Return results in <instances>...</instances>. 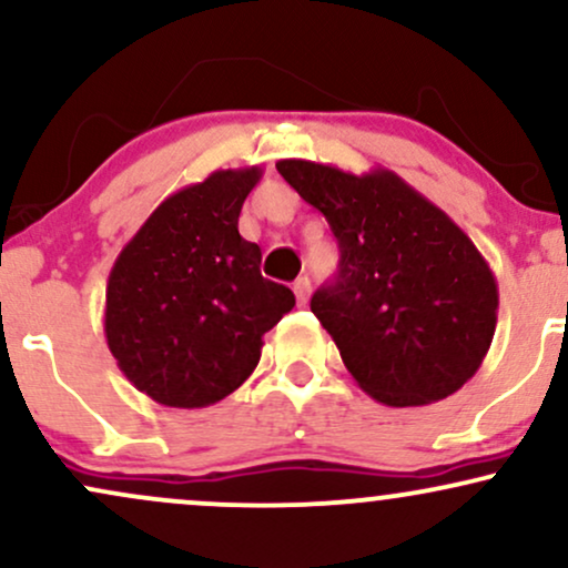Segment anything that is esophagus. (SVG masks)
<instances>
[{"label": "esophagus", "instance_id": "1", "mask_svg": "<svg viewBox=\"0 0 568 568\" xmlns=\"http://www.w3.org/2000/svg\"><path fill=\"white\" fill-rule=\"evenodd\" d=\"M293 293H296V298H298V304H306L310 302V293H312V283H310V277H298L296 283H293Z\"/></svg>", "mask_w": 568, "mask_h": 568}]
</instances>
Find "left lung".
I'll list each match as a JSON object with an SVG mask.
<instances>
[{
    "label": "left lung",
    "instance_id": "obj_1",
    "mask_svg": "<svg viewBox=\"0 0 568 568\" xmlns=\"http://www.w3.org/2000/svg\"><path fill=\"white\" fill-rule=\"evenodd\" d=\"M277 171L338 243L336 277L310 306L352 379L393 408L427 406L473 379L499 310L497 277L473 240L387 168L355 175L280 160Z\"/></svg>",
    "mask_w": 568,
    "mask_h": 568
}]
</instances>
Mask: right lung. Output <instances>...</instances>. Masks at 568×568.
Wrapping results in <instances>:
<instances>
[{"label": "right lung", "instance_id": "right-lung-1", "mask_svg": "<svg viewBox=\"0 0 568 568\" xmlns=\"http://www.w3.org/2000/svg\"><path fill=\"white\" fill-rule=\"evenodd\" d=\"M262 168L213 171L154 207L109 272L103 334L128 382L171 408L224 400L296 296L262 277L237 219Z\"/></svg>", "mask_w": 568, "mask_h": 568}]
</instances>
